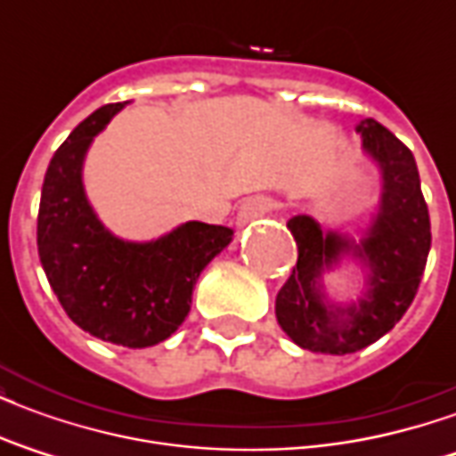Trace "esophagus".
Returning <instances> with one entry per match:
<instances>
[{
    "mask_svg": "<svg viewBox=\"0 0 456 456\" xmlns=\"http://www.w3.org/2000/svg\"><path fill=\"white\" fill-rule=\"evenodd\" d=\"M268 209H271V202L266 198H248L241 202V208L237 212V227H247L251 222H256L258 217H264Z\"/></svg>",
    "mask_w": 456,
    "mask_h": 456,
    "instance_id": "esophagus-1",
    "label": "esophagus"
}]
</instances>
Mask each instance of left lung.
<instances>
[{
  "instance_id": "left-lung-1",
  "label": "left lung",
  "mask_w": 456,
  "mask_h": 456,
  "mask_svg": "<svg viewBox=\"0 0 456 456\" xmlns=\"http://www.w3.org/2000/svg\"><path fill=\"white\" fill-rule=\"evenodd\" d=\"M362 153L381 175L379 205L354 234L322 229L310 215H296L288 229L297 264L276 296V320L300 349L352 354L381 339L405 315L430 254V215L412 153L376 119L356 124ZM362 271L356 298L337 304L324 276L339 267Z\"/></svg>"
}]
</instances>
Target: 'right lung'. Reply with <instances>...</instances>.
I'll use <instances>...</instances> for the list:
<instances>
[{"label":"right lung","mask_w":456,"mask_h":456,"mask_svg":"<svg viewBox=\"0 0 456 456\" xmlns=\"http://www.w3.org/2000/svg\"><path fill=\"white\" fill-rule=\"evenodd\" d=\"M126 104L100 107L53 153L38 208V258L75 325L102 342L146 349L185 322L202 268L229 247L234 232L183 222L134 241L104 224L85 192V156Z\"/></svg>","instance_id":"1"}]
</instances>
